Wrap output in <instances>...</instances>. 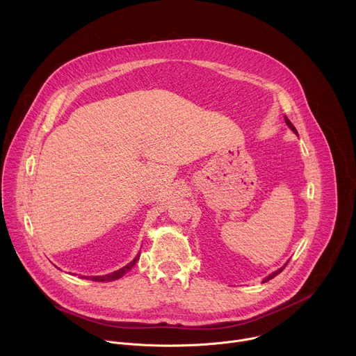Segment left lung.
<instances>
[{
  "label": "left lung",
  "instance_id": "8db88e82",
  "mask_svg": "<svg viewBox=\"0 0 356 356\" xmlns=\"http://www.w3.org/2000/svg\"><path fill=\"white\" fill-rule=\"evenodd\" d=\"M285 123H286V124H288V126H289V129H291V131H293V132H294V134H297V129H296V126H294V124H293V123H291V122H289V119H288V118H286V116H285ZM284 268H285V266H284V267H281V268H280V270H277V271H275V273H273V274H271V275H268V277H267V278H266V280H264V282H267V281H268V280H271V278H274V277H275V275H278V274H280V273H281V271H282V270H284Z\"/></svg>",
  "mask_w": 356,
  "mask_h": 356
}]
</instances>
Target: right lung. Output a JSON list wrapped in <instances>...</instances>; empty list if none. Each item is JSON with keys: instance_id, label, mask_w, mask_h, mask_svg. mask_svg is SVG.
I'll use <instances>...</instances> for the list:
<instances>
[{"instance_id": "1", "label": "right lung", "mask_w": 356, "mask_h": 356, "mask_svg": "<svg viewBox=\"0 0 356 356\" xmlns=\"http://www.w3.org/2000/svg\"><path fill=\"white\" fill-rule=\"evenodd\" d=\"M138 260H139V255L135 258L134 261H131L129 263L127 266H124L123 268H120V270H118V271H115V273H112V274H108V275H101V277H83V278H89V280H92V281H98V282H105V281H115V280H119L120 277H123L129 270H131L136 263H138Z\"/></svg>"}]
</instances>
